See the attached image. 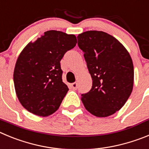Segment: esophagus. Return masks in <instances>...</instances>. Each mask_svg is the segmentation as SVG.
<instances>
[{"mask_svg": "<svg viewBox=\"0 0 149 149\" xmlns=\"http://www.w3.org/2000/svg\"><path fill=\"white\" fill-rule=\"evenodd\" d=\"M77 86H78V84H77V83H76V82L73 83V84H71V87H72V88H73L74 90H76V88H77Z\"/></svg>", "mask_w": 149, "mask_h": 149, "instance_id": "esophagus-1", "label": "esophagus"}]
</instances>
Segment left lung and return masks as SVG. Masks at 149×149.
<instances>
[{
	"label": "left lung",
	"mask_w": 149,
	"mask_h": 149,
	"mask_svg": "<svg viewBox=\"0 0 149 149\" xmlns=\"http://www.w3.org/2000/svg\"><path fill=\"white\" fill-rule=\"evenodd\" d=\"M77 38L93 80L91 91L81 94V102L94 116H111L121 109L133 90L131 56L120 41L104 32H84Z\"/></svg>",
	"instance_id": "8db88e82"
}]
</instances>
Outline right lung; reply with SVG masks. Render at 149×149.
Instances as JSON below:
<instances>
[{"mask_svg": "<svg viewBox=\"0 0 149 149\" xmlns=\"http://www.w3.org/2000/svg\"><path fill=\"white\" fill-rule=\"evenodd\" d=\"M76 43L74 35L49 30L20 53L13 74L15 89L30 113L47 116L58 109L69 90L62 81L60 61Z\"/></svg>", "mask_w": 149, "mask_h": 149, "instance_id": "right-lung-1", "label": "right lung"}]
</instances>
